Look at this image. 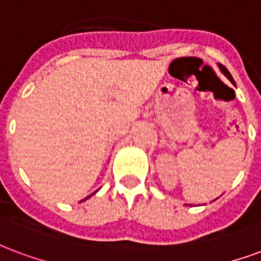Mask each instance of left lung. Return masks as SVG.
<instances>
[{"label": "left lung", "instance_id": "obj_1", "mask_svg": "<svg viewBox=\"0 0 261 261\" xmlns=\"http://www.w3.org/2000/svg\"><path fill=\"white\" fill-rule=\"evenodd\" d=\"M220 69H221V71H223L224 74H225V76H227V79H228L229 82L232 83V84H235V82H233L232 76H231V74H229V71L227 70V69H225V67H223V66H220Z\"/></svg>", "mask_w": 261, "mask_h": 261}]
</instances>
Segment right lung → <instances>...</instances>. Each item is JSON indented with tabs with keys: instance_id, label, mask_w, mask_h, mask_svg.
<instances>
[{
	"instance_id": "1",
	"label": "right lung",
	"mask_w": 261,
	"mask_h": 261,
	"mask_svg": "<svg viewBox=\"0 0 261 261\" xmlns=\"http://www.w3.org/2000/svg\"><path fill=\"white\" fill-rule=\"evenodd\" d=\"M88 198H90V196H88ZM88 198H86V199H88Z\"/></svg>"
}]
</instances>
